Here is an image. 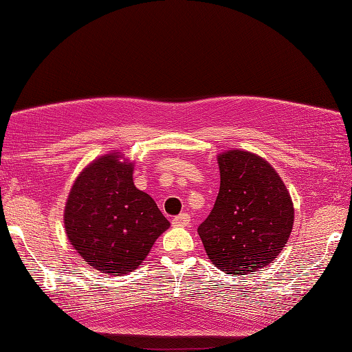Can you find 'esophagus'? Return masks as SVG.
<instances>
[{
  "mask_svg": "<svg viewBox=\"0 0 352 352\" xmlns=\"http://www.w3.org/2000/svg\"><path fill=\"white\" fill-rule=\"evenodd\" d=\"M189 222H190V217L186 212H183V214H180V216L172 219V225L174 226H188Z\"/></svg>",
  "mask_w": 352,
  "mask_h": 352,
  "instance_id": "esophagus-1",
  "label": "esophagus"
}]
</instances>
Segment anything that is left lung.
I'll use <instances>...</instances> for the list:
<instances>
[{"label":"left lung","mask_w":352,"mask_h":352,"mask_svg":"<svg viewBox=\"0 0 352 352\" xmlns=\"http://www.w3.org/2000/svg\"><path fill=\"white\" fill-rule=\"evenodd\" d=\"M220 189L199 236L219 270L247 275L281 253L294 228V204L276 170L252 152L217 157Z\"/></svg>","instance_id":"1"}]
</instances>
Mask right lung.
Instances as JSON below:
<instances>
[{
  "label": "right lung",
  "mask_w": 352,
  "mask_h": 352,
  "mask_svg": "<svg viewBox=\"0 0 352 352\" xmlns=\"http://www.w3.org/2000/svg\"><path fill=\"white\" fill-rule=\"evenodd\" d=\"M118 152L94 160L76 178L65 206V231L87 264L107 275L141 265L169 220L133 184V163Z\"/></svg>",
  "instance_id": "1"
}]
</instances>
